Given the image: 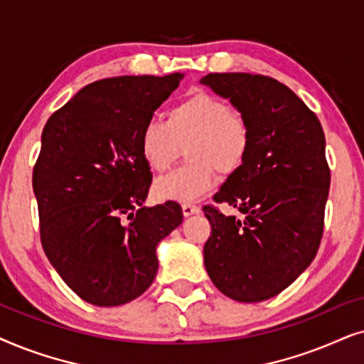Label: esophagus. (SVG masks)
I'll list each match as a JSON object with an SVG mask.
<instances>
[{
	"instance_id": "esophagus-1",
	"label": "esophagus",
	"mask_w": 364,
	"mask_h": 364,
	"mask_svg": "<svg viewBox=\"0 0 364 364\" xmlns=\"http://www.w3.org/2000/svg\"><path fill=\"white\" fill-rule=\"evenodd\" d=\"M198 213H200V206L191 205V203H185V205H183V215L185 216L198 215Z\"/></svg>"
}]
</instances>
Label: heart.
Returning a JSON list of instances; mask_svg holds the SVG:
<instances>
[{
	"label": "heart",
	"mask_w": 364,
	"mask_h": 364,
	"mask_svg": "<svg viewBox=\"0 0 364 364\" xmlns=\"http://www.w3.org/2000/svg\"><path fill=\"white\" fill-rule=\"evenodd\" d=\"M181 146L190 163L158 179L154 195L161 200L195 201L215 188V168L238 171L250 153V123L220 96L195 90L168 111L166 124L151 119L139 133V153L153 171H166Z\"/></svg>",
	"instance_id": "b5f03b06"
}]
</instances>
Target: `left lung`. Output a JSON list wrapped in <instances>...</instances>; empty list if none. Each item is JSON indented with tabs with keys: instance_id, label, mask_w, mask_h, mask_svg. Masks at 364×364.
Masks as SVG:
<instances>
[{
	"instance_id": "obj_1",
	"label": "left lung",
	"mask_w": 364,
	"mask_h": 364,
	"mask_svg": "<svg viewBox=\"0 0 364 364\" xmlns=\"http://www.w3.org/2000/svg\"><path fill=\"white\" fill-rule=\"evenodd\" d=\"M200 83L230 100L251 128L243 166L228 176L213 198L245 218L203 208L211 223L203 250L205 268L228 298L264 301L311 264L321 243L331 181L321 123L274 77L210 73Z\"/></svg>"
}]
</instances>
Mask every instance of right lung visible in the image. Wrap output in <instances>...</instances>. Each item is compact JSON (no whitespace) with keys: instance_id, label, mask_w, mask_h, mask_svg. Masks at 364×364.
<instances>
[{"instance_id":"right-lung-1","label":"right lung","mask_w":364,"mask_h":364,"mask_svg":"<svg viewBox=\"0 0 364 364\" xmlns=\"http://www.w3.org/2000/svg\"><path fill=\"white\" fill-rule=\"evenodd\" d=\"M183 73L116 76L77 91L46 121L33 169L43 250L63 281L96 306L151 287L156 246L183 221L174 201L146 200L151 171L139 133Z\"/></svg>"}]
</instances>
